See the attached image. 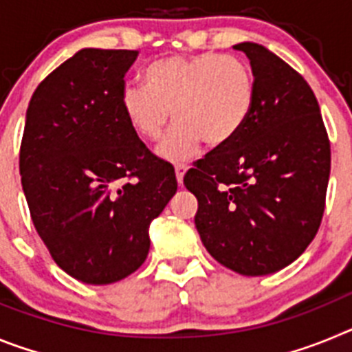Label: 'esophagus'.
I'll return each instance as SVG.
<instances>
[{"label":"esophagus","instance_id":"esophagus-1","mask_svg":"<svg viewBox=\"0 0 352 352\" xmlns=\"http://www.w3.org/2000/svg\"><path fill=\"white\" fill-rule=\"evenodd\" d=\"M186 169H188V166H185V164H178V166L174 167V170H176V179H178L179 185L183 183V176H185Z\"/></svg>","mask_w":352,"mask_h":352}]
</instances>
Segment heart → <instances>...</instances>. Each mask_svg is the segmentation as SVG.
<instances>
[{
    "mask_svg": "<svg viewBox=\"0 0 352 352\" xmlns=\"http://www.w3.org/2000/svg\"><path fill=\"white\" fill-rule=\"evenodd\" d=\"M144 86H126L121 107L130 129L142 141H157L176 121L157 153L183 162L201 148L229 144L243 129L256 98L254 77L243 60L201 52L169 56L148 67Z\"/></svg>",
    "mask_w": 352,
    "mask_h": 352,
    "instance_id": "obj_1",
    "label": "heart"
}]
</instances>
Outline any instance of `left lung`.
I'll return each mask as SVG.
<instances>
[{
    "label": "left lung",
    "mask_w": 352,
    "mask_h": 352,
    "mask_svg": "<svg viewBox=\"0 0 352 352\" xmlns=\"http://www.w3.org/2000/svg\"><path fill=\"white\" fill-rule=\"evenodd\" d=\"M250 60L256 98L243 129L185 174L197 197L201 241L213 259L248 276L285 268L316 238L331 166L321 109L307 80L259 43Z\"/></svg>",
    "instance_id": "8db88e82"
}]
</instances>
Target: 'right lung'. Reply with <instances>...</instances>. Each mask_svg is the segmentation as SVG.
Segmentation results:
<instances>
[{"label":"right lung","instance_id":"1","mask_svg":"<svg viewBox=\"0 0 352 352\" xmlns=\"http://www.w3.org/2000/svg\"><path fill=\"white\" fill-rule=\"evenodd\" d=\"M138 51L80 49L51 72L26 111L19 169L31 220L54 263L105 285L148 257L149 223L178 182L121 107Z\"/></svg>","mask_w":352,"mask_h":352}]
</instances>
